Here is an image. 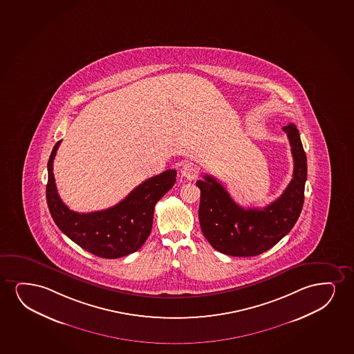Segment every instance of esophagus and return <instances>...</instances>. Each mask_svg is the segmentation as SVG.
<instances>
[{"instance_id":"obj_1","label":"esophagus","mask_w":354,"mask_h":354,"mask_svg":"<svg viewBox=\"0 0 354 354\" xmlns=\"http://www.w3.org/2000/svg\"><path fill=\"white\" fill-rule=\"evenodd\" d=\"M198 173H199V169H198L197 165H193V163H186L181 168V175L187 179H194Z\"/></svg>"}]
</instances>
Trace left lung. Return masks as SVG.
<instances>
[{"instance_id": "8db88e82", "label": "left lung", "mask_w": 354, "mask_h": 354, "mask_svg": "<svg viewBox=\"0 0 354 354\" xmlns=\"http://www.w3.org/2000/svg\"><path fill=\"white\" fill-rule=\"evenodd\" d=\"M293 155V179L287 189L263 209H243L212 176L204 175L196 185L201 189L199 222L203 234L218 252L233 257H252L266 252L290 233L304 204L308 163L295 124L282 127Z\"/></svg>"}]
</instances>
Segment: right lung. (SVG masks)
<instances>
[{
	"label": "right lung",
	"instance_id": "obj_1",
	"mask_svg": "<svg viewBox=\"0 0 354 354\" xmlns=\"http://www.w3.org/2000/svg\"><path fill=\"white\" fill-rule=\"evenodd\" d=\"M60 142H56L48 161L46 185V202L56 225L97 257L114 259L138 251L151 232L156 203L174 186L176 170H165L145 180L114 207L80 214L69 210L56 189L53 163Z\"/></svg>",
	"mask_w": 354,
	"mask_h": 354
}]
</instances>
